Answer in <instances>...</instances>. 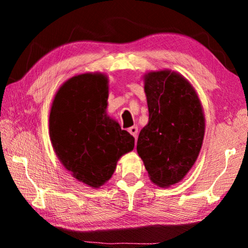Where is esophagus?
Here are the masks:
<instances>
[{
	"mask_svg": "<svg viewBox=\"0 0 248 248\" xmlns=\"http://www.w3.org/2000/svg\"><path fill=\"white\" fill-rule=\"evenodd\" d=\"M128 132L131 134V136L134 138V139H137L138 137V127L137 125H133V127H130L128 129Z\"/></svg>",
	"mask_w": 248,
	"mask_h": 248,
	"instance_id": "obj_1",
	"label": "esophagus"
}]
</instances>
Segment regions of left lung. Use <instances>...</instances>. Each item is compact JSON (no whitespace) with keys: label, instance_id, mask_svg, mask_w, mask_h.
Here are the masks:
<instances>
[{"label":"left lung","instance_id":"8db88e82","mask_svg":"<svg viewBox=\"0 0 248 248\" xmlns=\"http://www.w3.org/2000/svg\"><path fill=\"white\" fill-rule=\"evenodd\" d=\"M149 124L141 130L137 151L152 182L169 187L195 164L202 145L204 117L189 82L170 71L144 77Z\"/></svg>","mask_w":248,"mask_h":248}]
</instances>
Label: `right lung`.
<instances>
[{"label":"right lung","instance_id":"obj_1","mask_svg":"<svg viewBox=\"0 0 248 248\" xmlns=\"http://www.w3.org/2000/svg\"><path fill=\"white\" fill-rule=\"evenodd\" d=\"M104 74L71 78L53 99L49 132L62 164L79 182L98 188L114 174L117 161L134 148V138L106 115Z\"/></svg>","mask_w":248,"mask_h":248}]
</instances>
